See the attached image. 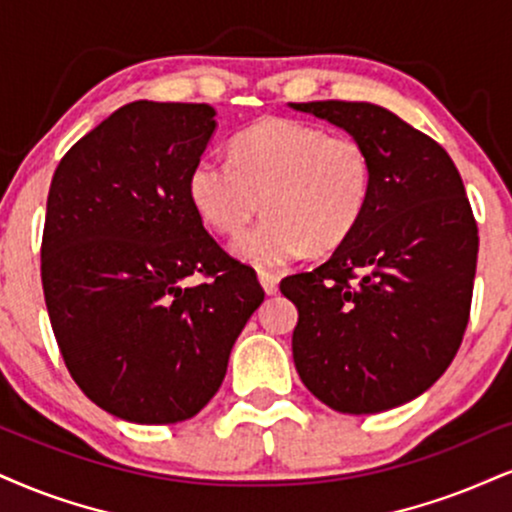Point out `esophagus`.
<instances>
[{
    "label": "esophagus",
    "instance_id": "esophagus-1",
    "mask_svg": "<svg viewBox=\"0 0 512 512\" xmlns=\"http://www.w3.org/2000/svg\"><path fill=\"white\" fill-rule=\"evenodd\" d=\"M258 280H261L266 294H277V289H280V275L270 273V270H261V273H258Z\"/></svg>",
    "mask_w": 512,
    "mask_h": 512
}]
</instances>
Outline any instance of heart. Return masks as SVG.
Returning a JSON list of instances; mask_svg holds the SVG:
<instances>
[{"mask_svg": "<svg viewBox=\"0 0 512 512\" xmlns=\"http://www.w3.org/2000/svg\"><path fill=\"white\" fill-rule=\"evenodd\" d=\"M372 154L349 132L268 118L239 132L230 159L201 156L187 192L197 216L225 237L244 230L261 206L268 216L235 242L256 268L294 261L311 246L330 251L361 223L370 204Z\"/></svg>", "mask_w": 512, "mask_h": 512, "instance_id": "b5f03b06", "label": "heart"}]
</instances>
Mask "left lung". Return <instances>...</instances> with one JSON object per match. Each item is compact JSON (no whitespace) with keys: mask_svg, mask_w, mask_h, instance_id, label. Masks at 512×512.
I'll list each match as a JSON object with an SVG mask.
<instances>
[{"mask_svg":"<svg viewBox=\"0 0 512 512\" xmlns=\"http://www.w3.org/2000/svg\"><path fill=\"white\" fill-rule=\"evenodd\" d=\"M365 142L370 204L356 230L282 294L299 308L301 382L339 413H382L444 375L470 320L477 223L444 147L368 102L289 104Z\"/></svg>","mask_w":512,"mask_h":512,"instance_id":"8db88e82","label":"left lung"}]
</instances>
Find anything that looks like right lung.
Returning a JSON list of instances; mask_svg holds the SVG:
<instances>
[{"mask_svg":"<svg viewBox=\"0 0 512 512\" xmlns=\"http://www.w3.org/2000/svg\"><path fill=\"white\" fill-rule=\"evenodd\" d=\"M213 116L125 104L66 151L49 187L42 289L63 363L87 399L140 425L189 420L213 399L266 296L189 201ZM192 274L205 282L185 286Z\"/></svg>","mask_w":512,"mask_h":512,"instance_id":"add662e5","label":"right lung"}]
</instances>
